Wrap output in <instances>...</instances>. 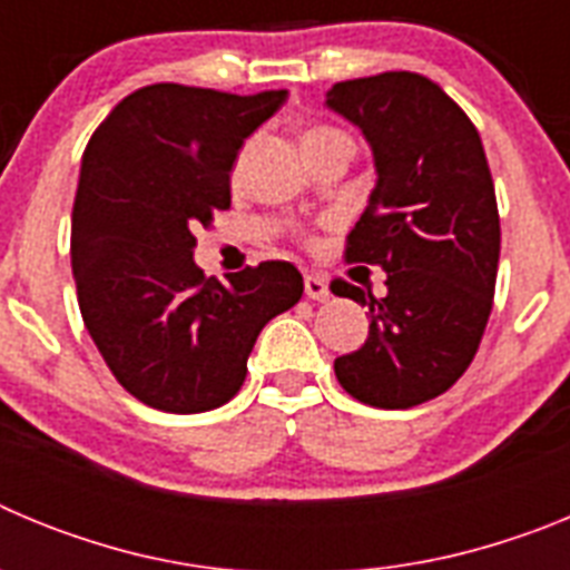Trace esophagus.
<instances>
[{
	"mask_svg": "<svg viewBox=\"0 0 570 570\" xmlns=\"http://www.w3.org/2000/svg\"><path fill=\"white\" fill-rule=\"evenodd\" d=\"M305 296L316 302H325L331 296L328 279H322L320 274H305Z\"/></svg>",
	"mask_w": 570,
	"mask_h": 570,
	"instance_id": "1",
	"label": "esophagus"
}]
</instances>
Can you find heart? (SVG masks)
I'll use <instances>...</instances> for the list:
<instances>
[{
    "instance_id": "obj_1",
    "label": "heart",
    "mask_w": 570,
    "mask_h": 570,
    "mask_svg": "<svg viewBox=\"0 0 570 570\" xmlns=\"http://www.w3.org/2000/svg\"><path fill=\"white\" fill-rule=\"evenodd\" d=\"M328 134H342V130L328 128V125H316V128H311L308 134H305V139H316V136H328ZM305 139H302V142H305Z\"/></svg>"
}]
</instances>
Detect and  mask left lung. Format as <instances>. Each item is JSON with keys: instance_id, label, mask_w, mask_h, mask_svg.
<instances>
[{"instance_id": "left-lung-1", "label": "left lung", "mask_w": 570, "mask_h": 570, "mask_svg": "<svg viewBox=\"0 0 570 570\" xmlns=\"http://www.w3.org/2000/svg\"><path fill=\"white\" fill-rule=\"evenodd\" d=\"M325 105L362 130L376 168L345 259L387 274L382 299L331 285L371 311L365 345L334 362L336 380L365 405H422L465 374L491 316L500 214L482 139L440 85L411 70L336 82Z\"/></svg>"}]
</instances>
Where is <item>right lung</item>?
<instances>
[{"instance_id": "right-lung-1", "label": "right lung", "mask_w": 570, "mask_h": 570, "mask_svg": "<svg viewBox=\"0 0 570 570\" xmlns=\"http://www.w3.org/2000/svg\"><path fill=\"white\" fill-rule=\"evenodd\" d=\"M285 97L159 82L125 97L90 136L70 219L79 311L110 374L145 405H225L259 331L299 302L291 262H259L225 282L194 262V230L230 205L242 142Z\"/></svg>"}]
</instances>
